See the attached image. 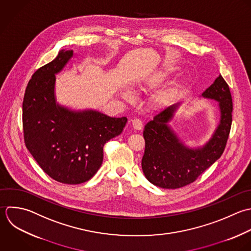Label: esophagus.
I'll return each instance as SVG.
<instances>
[{
    "mask_svg": "<svg viewBox=\"0 0 251 251\" xmlns=\"http://www.w3.org/2000/svg\"><path fill=\"white\" fill-rule=\"evenodd\" d=\"M132 125H133L134 129H136V130H142V128H143V122H142V120H140L138 118H135L132 120Z\"/></svg>",
    "mask_w": 251,
    "mask_h": 251,
    "instance_id": "obj_1",
    "label": "esophagus"
}]
</instances>
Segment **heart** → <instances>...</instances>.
<instances>
[{
  "label": "heart",
  "mask_w": 251,
  "mask_h": 251,
  "mask_svg": "<svg viewBox=\"0 0 251 251\" xmlns=\"http://www.w3.org/2000/svg\"><path fill=\"white\" fill-rule=\"evenodd\" d=\"M166 77V74L165 73H159L157 75H155L154 77H152L149 83H148V87H151V88H153L155 86H157L159 83H161ZM122 96L125 100H131L133 99V94L132 92H130L129 90H125L123 93H122ZM166 100V96L165 95H161L159 98H158V103H163L164 100Z\"/></svg>",
  "instance_id": "obj_1"
}]
</instances>
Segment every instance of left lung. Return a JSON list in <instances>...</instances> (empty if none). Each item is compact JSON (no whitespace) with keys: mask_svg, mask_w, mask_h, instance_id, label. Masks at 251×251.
Segmentation results:
<instances>
[{"mask_svg":"<svg viewBox=\"0 0 251 251\" xmlns=\"http://www.w3.org/2000/svg\"><path fill=\"white\" fill-rule=\"evenodd\" d=\"M202 97L217 100L221 114L212 138L202 148L186 147L168 125L180 103L166 107L145 126L142 168L151 184L163 189L187 186L223 154L232 126L233 100L229 85L219 75Z\"/></svg>","mask_w":251,"mask_h":251,"instance_id":"8db88e82","label":"left lung"}]
</instances>
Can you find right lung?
Returning <instances> with one entry per match:
<instances>
[{"instance_id":"add662e5","label":"right lung","mask_w":251,"mask_h":251,"mask_svg":"<svg viewBox=\"0 0 251 251\" xmlns=\"http://www.w3.org/2000/svg\"><path fill=\"white\" fill-rule=\"evenodd\" d=\"M73 50H59L29 80L22 103V125L27 150L51 179L68 185L90 180L103 159V146L120 135L126 117H109L96 110L74 111L55 101V74Z\"/></svg>"}]
</instances>
